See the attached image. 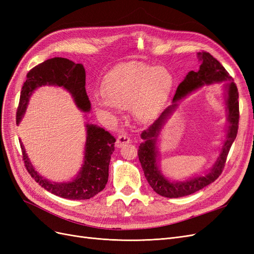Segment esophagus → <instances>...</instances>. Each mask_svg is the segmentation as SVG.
<instances>
[{"mask_svg":"<svg viewBox=\"0 0 254 254\" xmlns=\"http://www.w3.org/2000/svg\"><path fill=\"white\" fill-rule=\"evenodd\" d=\"M130 142H131V140H130L129 136H127L126 134H120L118 136V139H117V143H115V146H117L118 148H121L125 144H129Z\"/></svg>","mask_w":254,"mask_h":254,"instance_id":"obj_1","label":"esophagus"}]
</instances>
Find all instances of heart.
<instances>
[{
  "mask_svg": "<svg viewBox=\"0 0 254 254\" xmlns=\"http://www.w3.org/2000/svg\"><path fill=\"white\" fill-rule=\"evenodd\" d=\"M174 84L164 66L129 63L115 66L103 81V93L95 106L104 111L131 109L137 121L147 123L162 110Z\"/></svg>",
  "mask_w": 254,
  "mask_h": 254,
  "instance_id": "heart-1",
  "label": "heart"
}]
</instances>
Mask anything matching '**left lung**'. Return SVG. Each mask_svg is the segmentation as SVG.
Segmentation results:
<instances>
[{
	"instance_id": "obj_1",
	"label": "left lung",
	"mask_w": 254,
	"mask_h": 254,
	"mask_svg": "<svg viewBox=\"0 0 254 254\" xmlns=\"http://www.w3.org/2000/svg\"><path fill=\"white\" fill-rule=\"evenodd\" d=\"M197 57L200 61L199 71H190L187 75V77L176 90L173 104L161 113L159 119L155 121L152 125L141 133L143 142L139 146L137 156H139L145 178L157 194L167 198H178L190 195L216 180L222 172L229 150L237 134L240 108H238V91L236 84L226 71V68L211 54L199 52L197 53ZM222 82H224L223 88L224 89L226 102L228 125L225 140L223 141L217 161L203 176L194 175L186 181L180 182L170 180L164 176L158 167L159 152L157 148V137L160 130L176 109L178 103L183 98L204 85H211L215 83Z\"/></svg>"
}]
</instances>
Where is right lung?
<instances>
[{
    "label": "right lung",
    "instance_id": "right-lung-1",
    "mask_svg": "<svg viewBox=\"0 0 254 254\" xmlns=\"http://www.w3.org/2000/svg\"><path fill=\"white\" fill-rule=\"evenodd\" d=\"M42 86L64 88L71 94L75 105L80 111L90 112L91 103L84 87L86 71L83 65L66 58L55 57L45 60L27 73V78L21 90L17 110L18 125L26 112L30 96L35 90ZM86 131L87 136L80 170L71 181L65 182H53L37 172L20 140L26 170L39 186L54 195L72 200L90 199L105 189L108 182L109 164L114 151L115 139L104 128L90 123H86Z\"/></svg>",
    "mask_w": 254,
    "mask_h": 254
}]
</instances>
